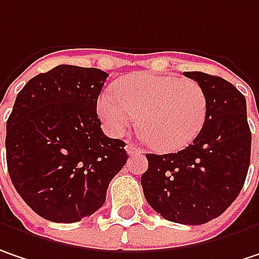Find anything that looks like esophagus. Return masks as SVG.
Listing matches in <instances>:
<instances>
[{
    "label": "esophagus",
    "instance_id": "1",
    "mask_svg": "<svg viewBox=\"0 0 259 259\" xmlns=\"http://www.w3.org/2000/svg\"><path fill=\"white\" fill-rule=\"evenodd\" d=\"M126 151H127L129 155H141V154H144L145 152L142 148H139L138 145L133 144V142H127V145H126Z\"/></svg>",
    "mask_w": 259,
    "mask_h": 259
}]
</instances>
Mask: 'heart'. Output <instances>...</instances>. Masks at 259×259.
<instances>
[{
	"label": "heart",
	"mask_w": 259,
	"mask_h": 259,
	"mask_svg": "<svg viewBox=\"0 0 259 259\" xmlns=\"http://www.w3.org/2000/svg\"><path fill=\"white\" fill-rule=\"evenodd\" d=\"M98 114L111 135L136 121L145 141L161 152L183 149L201 133L206 120L205 91L192 79L133 73L98 98Z\"/></svg>",
	"instance_id": "obj_1"
}]
</instances>
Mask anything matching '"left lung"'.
<instances>
[{
	"instance_id": "8db88e82",
	"label": "left lung",
	"mask_w": 259,
	"mask_h": 259,
	"mask_svg": "<svg viewBox=\"0 0 259 259\" xmlns=\"http://www.w3.org/2000/svg\"><path fill=\"white\" fill-rule=\"evenodd\" d=\"M205 91L201 133L175 154H146L141 185L148 204L165 220L204 224L221 215L243 188L251 162L246 99L223 77L185 71Z\"/></svg>"
}]
</instances>
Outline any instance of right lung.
Listing matches in <instances>:
<instances>
[{
  "instance_id": "obj_1",
  "label": "right lung",
  "mask_w": 259,
  "mask_h": 259,
  "mask_svg": "<svg viewBox=\"0 0 259 259\" xmlns=\"http://www.w3.org/2000/svg\"><path fill=\"white\" fill-rule=\"evenodd\" d=\"M108 74L61 64L30 79L7 120L10 179L38 215L76 223L105 202L129 158L120 139L104 135L97 101Z\"/></svg>"
}]
</instances>
